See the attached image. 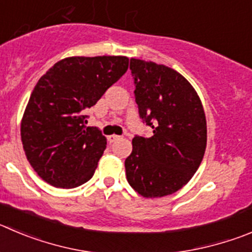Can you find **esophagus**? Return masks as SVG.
<instances>
[{
  "label": "esophagus",
  "mask_w": 252,
  "mask_h": 252,
  "mask_svg": "<svg viewBox=\"0 0 252 252\" xmlns=\"http://www.w3.org/2000/svg\"><path fill=\"white\" fill-rule=\"evenodd\" d=\"M119 135H115V134H112V135H109V137H108V142L109 143H113V142H115V140H118L119 139Z\"/></svg>",
  "instance_id": "1"
}]
</instances>
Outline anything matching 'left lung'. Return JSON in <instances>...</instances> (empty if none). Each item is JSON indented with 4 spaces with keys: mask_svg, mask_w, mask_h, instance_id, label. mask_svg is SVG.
I'll use <instances>...</instances> for the list:
<instances>
[{
    "mask_svg": "<svg viewBox=\"0 0 252 252\" xmlns=\"http://www.w3.org/2000/svg\"><path fill=\"white\" fill-rule=\"evenodd\" d=\"M140 118L150 138L134 137L126 180L144 197L174 194L189 183L206 149V118L194 87L164 64L130 58Z\"/></svg>",
    "mask_w": 252,
    "mask_h": 252,
    "instance_id": "obj_1",
    "label": "left lung"
}]
</instances>
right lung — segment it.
<instances>
[{
	"label": "right lung",
	"instance_id": "add662e5",
	"mask_svg": "<svg viewBox=\"0 0 252 252\" xmlns=\"http://www.w3.org/2000/svg\"><path fill=\"white\" fill-rule=\"evenodd\" d=\"M128 65L124 56L67 57L39 78L21 121V140L27 160L44 182L72 189L93 176L107 139L98 128L84 126V112Z\"/></svg>",
	"mask_w": 252,
	"mask_h": 252
}]
</instances>
